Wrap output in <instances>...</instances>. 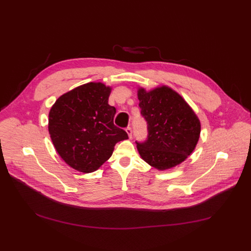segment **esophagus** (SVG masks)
Listing matches in <instances>:
<instances>
[{
    "label": "esophagus",
    "instance_id": "1",
    "mask_svg": "<svg viewBox=\"0 0 251 251\" xmlns=\"http://www.w3.org/2000/svg\"><path fill=\"white\" fill-rule=\"evenodd\" d=\"M126 132H127L129 138H131V137H132V128H131V127H127V128H126Z\"/></svg>",
    "mask_w": 251,
    "mask_h": 251
}]
</instances>
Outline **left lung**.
Segmentation results:
<instances>
[{
  "label": "left lung",
  "mask_w": 251,
  "mask_h": 251,
  "mask_svg": "<svg viewBox=\"0 0 251 251\" xmlns=\"http://www.w3.org/2000/svg\"><path fill=\"white\" fill-rule=\"evenodd\" d=\"M138 99L148 130L144 142L136 141L142 159L158 170L181 164L192 154L200 138L197 115L181 95L167 86L149 92L140 88Z\"/></svg>",
  "instance_id": "1"
}]
</instances>
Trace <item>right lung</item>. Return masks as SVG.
I'll return each instance as SVG.
<instances>
[{"mask_svg":"<svg viewBox=\"0 0 251 251\" xmlns=\"http://www.w3.org/2000/svg\"><path fill=\"white\" fill-rule=\"evenodd\" d=\"M110 92L103 83H86L61 95L50 111L53 145L62 160L79 172L96 171L111 157L116 143L128 139L126 131L114 125Z\"/></svg>","mask_w":251,"mask_h":251,"instance_id":"right-lung-1","label":"right lung"}]
</instances>
